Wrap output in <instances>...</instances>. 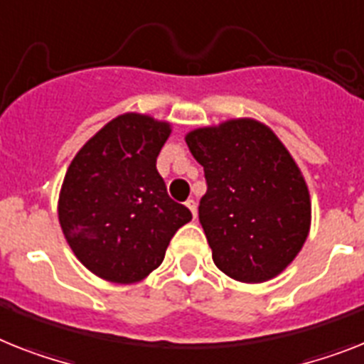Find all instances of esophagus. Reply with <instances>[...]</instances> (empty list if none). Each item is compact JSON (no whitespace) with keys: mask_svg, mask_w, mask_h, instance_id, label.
<instances>
[{"mask_svg":"<svg viewBox=\"0 0 364 364\" xmlns=\"http://www.w3.org/2000/svg\"><path fill=\"white\" fill-rule=\"evenodd\" d=\"M186 206H188V208L191 210V214H193V218H197V203H195L193 199H188V200H186Z\"/></svg>","mask_w":364,"mask_h":364,"instance_id":"obj_1","label":"esophagus"}]
</instances>
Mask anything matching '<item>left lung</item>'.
<instances>
[{
    "label": "left lung",
    "instance_id": "left-lung-1",
    "mask_svg": "<svg viewBox=\"0 0 364 364\" xmlns=\"http://www.w3.org/2000/svg\"><path fill=\"white\" fill-rule=\"evenodd\" d=\"M204 167L199 221L215 266L242 283H264L292 262L311 227L301 171L268 126L227 121L186 135Z\"/></svg>",
    "mask_w": 364,
    "mask_h": 364
}]
</instances>
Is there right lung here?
I'll list each match as a JSON object with an SVG mask.
<instances>
[{"label":"right lung","mask_w":364,"mask_h":364,"mask_svg":"<svg viewBox=\"0 0 364 364\" xmlns=\"http://www.w3.org/2000/svg\"><path fill=\"white\" fill-rule=\"evenodd\" d=\"M169 134L167 122L126 113L87 141L68 167L59 223L77 260L98 277L124 284L145 279L191 221L156 169Z\"/></svg>","instance_id":"right-lung-1"}]
</instances>
